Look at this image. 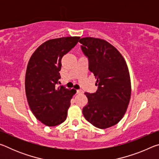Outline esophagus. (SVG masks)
Returning a JSON list of instances; mask_svg holds the SVG:
<instances>
[{
    "label": "esophagus",
    "mask_w": 159,
    "mask_h": 159,
    "mask_svg": "<svg viewBox=\"0 0 159 159\" xmlns=\"http://www.w3.org/2000/svg\"><path fill=\"white\" fill-rule=\"evenodd\" d=\"M76 93H77V94H82L83 92V90H77Z\"/></svg>",
    "instance_id": "esophagus-1"
}]
</instances>
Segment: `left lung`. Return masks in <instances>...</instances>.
Wrapping results in <instances>:
<instances>
[{
  "label": "left lung",
  "mask_w": 159,
  "mask_h": 159,
  "mask_svg": "<svg viewBox=\"0 0 159 159\" xmlns=\"http://www.w3.org/2000/svg\"><path fill=\"white\" fill-rule=\"evenodd\" d=\"M79 43L98 85L96 93H85L88 102L83 109V116L95 127L108 128L122 119L130 102L131 82L127 64L119 51L105 40L85 37Z\"/></svg>",
  "instance_id": "left-lung-1"
}]
</instances>
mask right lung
<instances>
[{
  "label": "right lung",
  "instance_id": "obj_1",
  "mask_svg": "<svg viewBox=\"0 0 159 159\" xmlns=\"http://www.w3.org/2000/svg\"><path fill=\"white\" fill-rule=\"evenodd\" d=\"M80 37H61L45 41L35 50L25 75V92L31 111L47 126L62 123L71 99L76 93L55 85L61 79V58L77 44Z\"/></svg>",
  "mask_w": 159,
  "mask_h": 159
}]
</instances>
